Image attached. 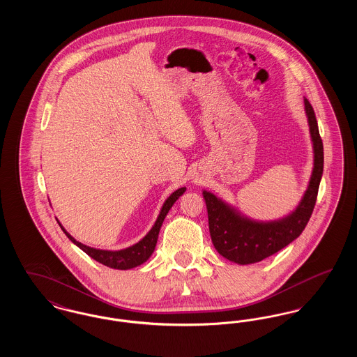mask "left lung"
<instances>
[{
  "label": "left lung",
  "mask_w": 357,
  "mask_h": 357,
  "mask_svg": "<svg viewBox=\"0 0 357 357\" xmlns=\"http://www.w3.org/2000/svg\"><path fill=\"white\" fill-rule=\"evenodd\" d=\"M304 102L313 142L314 166L305 194L291 214L278 221H252L242 217L236 208L225 204L214 194L204 191L213 245L229 261L248 265L280 252L303 233L313 213L323 176L324 147L313 107L306 99Z\"/></svg>",
  "instance_id": "8db88e82"
}]
</instances>
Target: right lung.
<instances>
[{
  "mask_svg": "<svg viewBox=\"0 0 357 357\" xmlns=\"http://www.w3.org/2000/svg\"><path fill=\"white\" fill-rule=\"evenodd\" d=\"M186 191V187H181L178 188L176 191H174L171 194L170 197L166 199V202L163 204V207L159 213V217L155 222V225L153 226V229L147 233V236L140 239L137 243L127 248V249H123V250H100V249H93V248H89L86 245H83L82 242L76 241L75 238L72 237L69 233H67V230L60 225L61 230L66 233V236L76 245L79 246L84 253L89 255L91 258H93L95 261L100 262L102 265L108 266V268H112V269H120V271H127V269H132L135 266L142 265L143 262H146L155 250V246H156V241H158V236H159V230H160V226L165 221L169 210L172 207V204L176 202V199Z\"/></svg>",
  "mask_w": 357,
  "mask_h": 357,
  "instance_id": "obj_1",
  "label": "right lung"
}]
</instances>
